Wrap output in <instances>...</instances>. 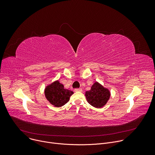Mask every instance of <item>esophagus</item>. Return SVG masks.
Listing matches in <instances>:
<instances>
[{
  "mask_svg": "<svg viewBox=\"0 0 155 155\" xmlns=\"http://www.w3.org/2000/svg\"><path fill=\"white\" fill-rule=\"evenodd\" d=\"M74 91L75 92H81L82 90L81 89V88H75V89L74 90Z\"/></svg>",
  "mask_w": 155,
  "mask_h": 155,
  "instance_id": "1",
  "label": "esophagus"
}]
</instances>
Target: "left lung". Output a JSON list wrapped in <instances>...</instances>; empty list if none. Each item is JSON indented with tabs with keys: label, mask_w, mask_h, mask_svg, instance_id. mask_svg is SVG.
Segmentation results:
<instances>
[{
	"label": "left lung",
	"mask_w": 155,
	"mask_h": 155,
	"mask_svg": "<svg viewBox=\"0 0 155 155\" xmlns=\"http://www.w3.org/2000/svg\"><path fill=\"white\" fill-rule=\"evenodd\" d=\"M85 96L90 105L96 108H101L107 102L110 94L107 89L96 82L91 86L90 91H86Z\"/></svg>",
	"instance_id": "obj_1"
}]
</instances>
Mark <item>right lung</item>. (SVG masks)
<instances>
[{"label": "right lung", "instance_id": "1", "mask_svg": "<svg viewBox=\"0 0 155 155\" xmlns=\"http://www.w3.org/2000/svg\"><path fill=\"white\" fill-rule=\"evenodd\" d=\"M45 94L46 98L52 105L59 107L69 101L73 92L64 89L63 84L56 81L47 86Z\"/></svg>", "mask_w": 155, "mask_h": 155}]
</instances>
